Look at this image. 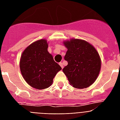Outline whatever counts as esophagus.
Segmentation results:
<instances>
[{"instance_id":"34e87169","label":"esophagus","mask_w":120,"mask_h":120,"mask_svg":"<svg viewBox=\"0 0 120 120\" xmlns=\"http://www.w3.org/2000/svg\"><path fill=\"white\" fill-rule=\"evenodd\" d=\"M59 65H60V66L62 67V68H64V64H63V63L62 62H60V63H59Z\"/></svg>"}]
</instances>
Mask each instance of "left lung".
Here are the masks:
<instances>
[{"instance_id":"8db88e82","label":"left lung","mask_w":120,"mask_h":120,"mask_svg":"<svg viewBox=\"0 0 120 120\" xmlns=\"http://www.w3.org/2000/svg\"><path fill=\"white\" fill-rule=\"evenodd\" d=\"M67 51L65 60L68 65L63 69L70 84L76 88H86L98 77L101 62L93 45L81 39L72 38L64 41Z\"/></svg>"}]
</instances>
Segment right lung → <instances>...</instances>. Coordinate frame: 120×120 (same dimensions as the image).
<instances>
[{"label":"right lung","mask_w":120,"mask_h":120,"mask_svg":"<svg viewBox=\"0 0 120 120\" xmlns=\"http://www.w3.org/2000/svg\"><path fill=\"white\" fill-rule=\"evenodd\" d=\"M48 45L46 39H40L29 45L21 55L22 75L25 82L35 89L49 88L55 76L62 70L48 52Z\"/></svg>","instance_id":"right-lung-1"}]
</instances>
